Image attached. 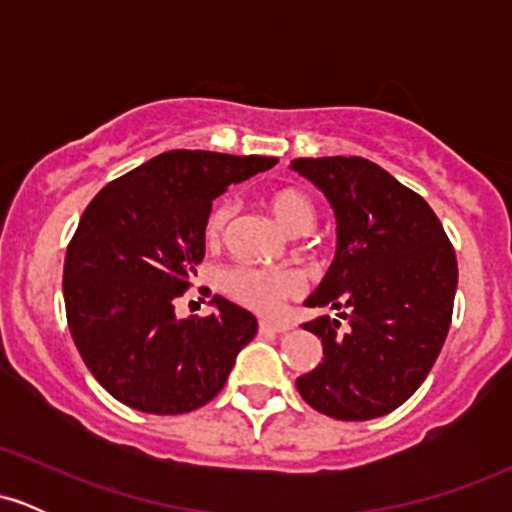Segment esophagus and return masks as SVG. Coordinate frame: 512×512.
I'll return each mask as SVG.
<instances>
[{"mask_svg": "<svg viewBox=\"0 0 512 512\" xmlns=\"http://www.w3.org/2000/svg\"><path fill=\"white\" fill-rule=\"evenodd\" d=\"M291 325L286 322H272V320H260V332L262 334H281V332H289Z\"/></svg>", "mask_w": 512, "mask_h": 512, "instance_id": "obj_1", "label": "esophagus"}]
</instances>
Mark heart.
<instances>
[{
    "instance_id": "1",
    "label": "heart",
    "mask_w": 512,
    "mask_h": 512,
    "mask_svg": "<svg viewBox=\"0 0 512 512\" xmlns=\"http://www.w3.org/2000/svg\"><path fill=\"white\" fill-rule=\"evenodd\" d=\"M267 207L272 216L291 236H305L313 231L317 221L315 204L305 192L296 187H284L267 197ZM233 216V204L221 199L209 209L204 219V240L209 245H219L226 236L228 221ZM223 291L238 303L248 305L257 313H276L286 298L301 291V279L286 269H255V267H233L223 274Z\"/></svg>"
}]
</instances>
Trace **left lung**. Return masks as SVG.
Segmentation results:
<instances>
[{"label": "left lung", "instance_id": "8db88e82", "mask_svg": "<svg viewBox=\"0 0 512 512\" xmlns=\"http://www.w3.org/2000/svg\"><path fill=\"white\" fill-rule=\"evenodd\" d=\"M291 170L327 197L337 252L303 330L322 339V361L296 380L310 407L339 421L390 414L419 390L443 349L457 291V260L426 199L361 156L296 158Z\"/></svg>", "mask_w": 512, "mask_h": 512}]
</instances>
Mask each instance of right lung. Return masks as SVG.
<instances>
[{"label": "right lung", "mask_w": 512, "mask_h": 512, "mask_svg": "<svg viewBox=\"0 0 512 512\" xmlns=\"http://www.w3.org/2000/svg\"><path fill=\"white\" fill-rule=\"evenodd\" d=\"M272 156L175 149L91 199L64 257V305L86 368L117 402L185 414L214 399L257 334L255 315L223 296L207 317H175L204 260V219L233 182Z\"/></svg>", "instance_id": "obj_1"}]
</instances>
